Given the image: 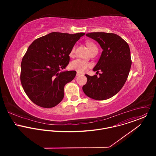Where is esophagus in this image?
<instances>
[{"label":"esophagus","mask_w":156,"mask_h":156,"mask_svg":"<svg viewBox=\"0 0 156 156\" xmlns=\"http://www.w3.org/2000/svg\"><path fill=\"white\" fill-rule=\"evenodd\" d=\"M81 74H82L81 73H78V72H77V74H76V75H77V76H80Z\"/></svg>","instance_id":"1"}]
</instances>
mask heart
<instances>
[{
  "instance_id": "b5f03b06",
  "label": "heart",
  "mask_w": 156,
  "mask_h": 156,
  "mask_svg": "<svg viewBox=\"0 0 156 156\" xmlns=\"http://www.w3.org/2000/svg\"><path fill=\"white\" fill-rule=\"evenodd\" d=\"M87 44L88 45V47H89V50H90L91 53L93 52L95 50L97 49V46L92 42L87 41ZM74 52H75V46H74L71 48V50L70 51V53H69V55L71 56H73L74 54ZM90 65L89 62H88L87 61H83L82 59H76V60L73 61L70 64V67L73 69H74V70H76V71H77V72H79V73L85 72L88 69V68L90 67Z\"/></svg>"
}]
</instances>
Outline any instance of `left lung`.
Listing matches in <instances>:
<instances>
[{
	"label": "left lung",
	"mask_w": 156,
	"mask_h": 156,
	"mask_svg": "<svg viewBox=\"0 0 156 156\" xmlns=\"http://www.w3.org/2000/svg\"><path fill=\"white\" fill-rule=\"evenodd\" d=\"M86 35L97 41L103 50L94 68L100 77L86 74L84 93L96 100H105L116 94L124 85L132 66L129 44L119 35L106 32H91Z\"/></svg>",
	"instance_id": "1"
}]
</instances>
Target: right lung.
Wrapping results in <instances>:
<instances>
[{
    "instance_id": "add662e5",
    "label": "right lung",
    "mask_w": 156,
    "mask_h": 156,
    "mask_svg": "<svg viewBox=\"0 0 156 156\" xmlns=\"http://www.w3.org/2000/svg\"><path fill=\"white\" fill-rule=\"evenodd\" d=\"M85 34L51 32L29 45L22 61L20 80L34 103L51 108L62 100L64 87L73 80L76 71H60L68 66L71 48Z\"/></svg>"
}]
</instances>
